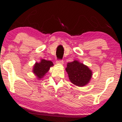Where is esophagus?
Wrapping results in <instances>:
<instances>
[{
    "mask_svg": "<svg viewBox=\"0 0 122 122\" xmlns=\"http://www.w3.org/2000/svg\"><path fill=\"white\" fill-rule=\"evenodd\" d=\"M57 64H61V65H63L64 62H63L62 60H58V61H57Z\"/></svg>",
    "mask_w": 122,
    "mask_h": 122,
    "instance_id": "obj_1",
    "label": "esophagus"
}]
</instances>
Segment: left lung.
<instances>
[{
	"instance_id": "obj_1",
	"label": "left lung",
	"mask_w": 122,
	"mask_h": 122,
	"mask_svg": "<svg viewBox=\"0 0 122 122\" xmlns=\"http://www.w3.org/2000/svg\"><path fill=\"white\" fill-rule=\"evenodd\" d=\"M65 70L71 82L78 86L87 85L92 77V71L89 67L77 60L68 62Z\"/></svg>"
}]
</instances>
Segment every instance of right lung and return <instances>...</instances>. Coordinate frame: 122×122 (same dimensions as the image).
Returning <instances> with one entry per match:
<instances>
[{
	"instance_id": "1",
	"label": "right lung",
	"mask_w": 122,
	"mask_h": 122,
	"mask_svg": "<svg viewBox=\"0 0 122 122\" xmlns=\"http://www.w3.org/2000/svg\"><path fill=\"white\" fill-rule=\"evenodd\" d=\"M54 66L52 61L41 59L40 62H36L33 66V73L38 80L42 79L50 68Z\"/></svg>"
}]
</instances>
